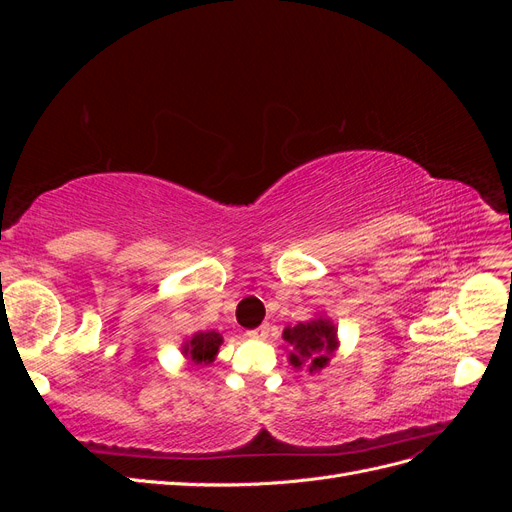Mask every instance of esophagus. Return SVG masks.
Listing matches in <instances>:
<instances>
[{
  "label": "esophagus",
  "instance_id": "esophagus-1",
  "mask_svg": "<svg viewBox=\"0 0 512 512\" xmlns=\"http://www.w3.org/2000/svg\"><path fill=\"white\" fill-rule=\"evenodd\" d=\"M247 335L254 337V339H265L269 335V324H262V327H258L254 331H247Z\"/></svg>",
  "mask_w": 512,
  "mask_h": 512
}]
</instances>
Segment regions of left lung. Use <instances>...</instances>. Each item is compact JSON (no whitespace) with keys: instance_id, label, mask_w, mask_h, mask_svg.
I'll list each match as a JSON object with an SVG mask.
<instances>
[{"instance_id":"8db88e82","label":"left lung","mask_w":512,"mask_h":512,"mask_svg":"<svg viewBox=\"0 0 512 512\" xmlns=\"http://www.w3.org/2000/svg\"><path fill=\"white\" fill-rule=\"evenodd\" d=\"M282 337L288 344V361L297 369L305 367L309 374L327 367L339 346L335 324L324 316L286 327Z\"/></svg>"}]
</instances>
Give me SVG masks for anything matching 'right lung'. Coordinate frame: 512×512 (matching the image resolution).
Listing matches in <instances>:
<instances>
[{"instance_id":"obj_1","label":"right lung","mask_w":512,"mask_h":512,"mask_svg":"<svg viewBox=\"0 0 512 512\" xmlns=\"http://www.w3.org/2000/svg\"><path fill=\"white\" fill-rule=\"evenodd\" d=\"M222 346V335L215 331H200L194 333L188 342L183 344V354L192 359L196 365H209L215 361V354H218Z\"/></svg>"}]
</instances>
